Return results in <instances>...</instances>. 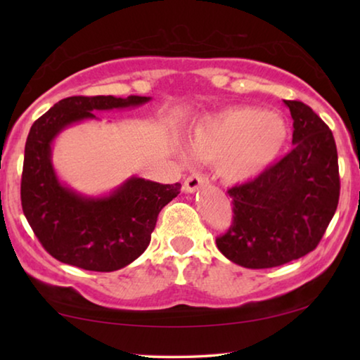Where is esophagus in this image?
Wrapping results in <instances>:
<instances>
[{
    "label": "esophagus",
    "instance_id": "1",
    "mask_svg": "<svg viewBox=\"0 0 360 360\" xmlns=\"http://www.w3.org/2000/svg\"><path fill=\"white\" fill-rule=\"evenodd\" d=\"M205 184H208V178L202 173H193L184 181V191L192 193L195 191H198V188Z\"/></svg>",
    "mask_w": 360,
    "mask_h": 360
}]
</instances>
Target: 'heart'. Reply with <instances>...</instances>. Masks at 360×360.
Returning <instances> with one entry per match:
<instances>
[{"mask_svg":"<svg viewBox=\"0 0 360 360\" xmlns=\"http://www.w3.org/2000/svg\"><path fill=\"white\" fill-rule=\"evenodd\" d=\"M288 141L281 115L257 106H231L200 120L191 130L195 155L217 160V172L229 182L254 179L275 162Z\"/></svg>","mask_w":360,"mask_h":360,"instance_id":"heart-1","label":"heart"}]
</instances>
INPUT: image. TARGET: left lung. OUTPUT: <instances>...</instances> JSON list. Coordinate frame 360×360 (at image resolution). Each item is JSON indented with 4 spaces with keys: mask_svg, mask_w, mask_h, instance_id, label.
Wrapping results in <instances>:
<instances>
[{
    "mask_svg": "<svg viewBox=\"0 0 360 360\" xmlns=\"http://www.w3.org/2000/svg\"><path fill=\"white\" fill-rule=\"evenodd\" d=\"M294 120V148L257 178L229 188L233 222L216 245L245 268H273L319 245L340 198L333 135L311 108L284 100Z\"/></svg>",
    "mask_w": 360,
    "mask_h": 360,
    "instance_id": "obj_1",
    "label": "left lung"
}]
</instances>
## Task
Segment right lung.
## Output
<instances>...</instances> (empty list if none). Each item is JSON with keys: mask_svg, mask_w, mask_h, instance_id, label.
Instances as JSON below:
<instances>
[{"mask_svg": "<svg viewBox=\"0 0 360 360\" xmlns=\"http://www.w3.org/2000/svg\"><path fill=\"white\" fill-rule=\"evenodd\" d=\"M149 96H68L56 103L30 129L20 182L22 210L42 248L56 257L90 271H114L141 255L150 243L158 212L181 184L127 179L105 197H84L58 181L52 167V143L76 122L95 119L92 111L141 106Z\"/></svg>", "mask_w": 360, "mask_h": 360, "instance_id": "1", "label": "right lung"}]
</instances>
